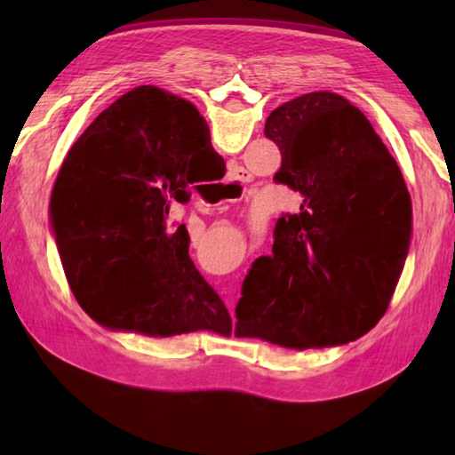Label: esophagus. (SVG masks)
Returning <instances> with one entry per match:
<instances>
[{
    "mask_svg": "<svg viewBox=\"0 0 455 455\" xmlns=\"http://www.w3.org/2000/svg\"><path fill=\"white\" fill-rule=\"evenodd\" d=\"M249 180H251V174L246 172L243 166H236V168H233V171H230L228 180L222 184V187L228 188V190H238V192H241L244 188V184L249 182ZM227 303H228L230 313H233V301H227Z\"/></svg>",
    "mask_w": 455,
    "mask_h": 455,
    "instance_id": "esophagus-1",
    "label": "esophagus"
}]
</instances>
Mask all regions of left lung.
<instances>
[{
    "label": "left lung",
    "instance_id": "8db88e82",
    "mask_svg": "<svg viewBox=\"0 0 455 455\" xmlns=\"http://www.w3.org/2000/svg\"><path fill=\"white\" fill-rule=\"evenodd\" d=\"M276 184L301 195L281 214L273 255L259 257L236 303V337L287 349L347 343L387 311L411 233V198L395 158L359 108L311 92L271 112Z\"/></svg>",
    "mask_w": 455,
    "mask_h": 455
}]
</instances>
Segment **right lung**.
<instances>
[{
	"label": "right lung",
	"instance_id": "right-lung-1",
	"mask_svg": "<svg viewBox=\"0 0 455 455\" xmlns=\"http://www.w3.org/2000/svg\"><path fill=\"white\" fill-rule=\"evenodd\" d=\"M212 152L196 108L156 86L120 96L68 152L52 230L76 301L100 325L230 335L225 303L188 255L187 227L168 222L174 200L188 203L206 180Z\"/></svg>",
	"mask_w": 455,
	"mask_h": 455
}]
</instances>
